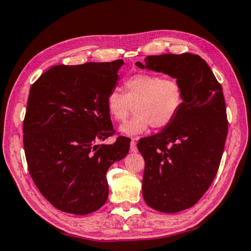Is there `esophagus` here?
<instances>
[{
    "instance_id": "1",
    "label": "esophagus",
    "mask_w": 251,
    "mask_h": 251,
    "mask_svg": "<svg viewBox=\"0 0 251 251\" xmlns=\"http://www.w3.org/2000/svg\"><path fill=\"white\" fill-rule=\"evenodd\" d=\"M130 151L137 152V146H136V139H131L130 142Z\"/></svg>"
}]
</instances>
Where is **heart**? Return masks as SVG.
Masks as SVG:
<instances>
[{"label":"heart","mask_w":251,"mask_h":251,"mask_svg":"<svg viewBox=\"0 0 251 251\" xmlns=\"http://www.w3.org/2000/svg\"><path fill=\"white\" fill-rule=\"evenodd\" d=\"M123 87L124 94L116 91L109 93L106 108L113 121L122 123L127 120L134 106L136 115L120 126V131L126 136L144 134L151 126L165 128L175 120L184 101L180 83L157 74H135L125 80Z\"/></svg>","instance_id":"b5f03b06"}]
</instances>
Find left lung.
I'll return each mask as SVG.
<instances>
[{
    "label": "left lung",
    "instance_id": "obj_1",
    "mask_svg": "<svg viewBox=\"0 0 251 251\" xmlns=\"http://www.w3.org/2000/svg\"><path fill=\"white\" fill-rule=\"evenodd\" d=\"M136 66L167 74L184 91L175 120L137 148L145 159V202L167 214L185 210L207 192L222 160L228 130L223 87L196 54L154 55Z\"/></svg>",
    "mask_w": 251,
    "mask_h": 251
}]
</instances>
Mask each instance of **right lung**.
Masks as SVG:
<instances>
[{
    "label": "right lung",
    "mask_w": 251,
    "mask_h": 251,
    "mask_svg": "<svg viewBox=\"0 0 251 251\" xmlns=\"http://www.w3.org/2000/svg\"><path fill=\"white\" fill-rule=\"evenodd\" d=\"M123 59L50 67L31 86L23 123L29 174L57 209L87 215L108 197L106 173L129 151V138L99 144L114 133L106 99Z\"/></svg>",
    "instance_id": "add662e5"
}]
</instances>
